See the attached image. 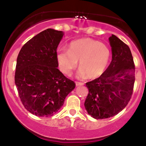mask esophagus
Returning <instances> with one entry per match:
<instances>
[{
    "instance_id": "1",
    "label": "esophagus",
    "mask_w": 146,
    "mask_h": 146,
    "mask_svg": "<svg viewBox=\"0 0 146 146\" xmlns=\"http://www.w3.org/2000/svg\"><path fill=\"white\" fill-rule=\"evenodd\" d=\"M76 86H81V85H83V83L80 82H76Z\"/></svg>"
}]
</instances>
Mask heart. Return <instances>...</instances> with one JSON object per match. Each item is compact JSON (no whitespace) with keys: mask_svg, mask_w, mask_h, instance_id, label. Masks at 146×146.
<instances>
[{"mask_svg":"<svg viewBox=\"0 0 146 146\" xmlns=\"http://www.w3.org/2000/svg\"><path fill=\"white\" fill-rule=\"evenodd\" d=\"M110 48L104 44L89 38L73 41L68 50L61 48L57 53V62L60 70L67 76H70L78 66L79 77L87 75L90 78H95L104 72L110 59Z\"/></svg>","mask_w":146,"mask_h":146,"instance_id":"b5f03b06","label":"heart"}]
</instances>
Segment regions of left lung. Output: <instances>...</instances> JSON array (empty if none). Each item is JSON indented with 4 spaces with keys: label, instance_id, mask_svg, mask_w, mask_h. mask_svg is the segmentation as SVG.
<instances>
[{
    "label": "left lung",
    "instance_id": "obj_1",
    "mask_svg": "<svg viewBox=\"0 0 146 146\" xmlns=\"http://www.w3.org/2000/svg\"><path fill=\"white\" fill-rule=\"evenodd\" d=\"M112 60L98 78L86 82L88 97L85 102L88 114L96 119L117 115L131 98L135 82V66L129 47L115 35L110 38Z\"/></svg>",
    "mask_w": 146,
    "mask_h": 146
}]
</instances>
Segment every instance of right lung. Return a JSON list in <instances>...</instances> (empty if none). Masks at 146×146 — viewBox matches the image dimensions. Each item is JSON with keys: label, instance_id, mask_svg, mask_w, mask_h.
<instances>
[{"label": "right lung", "instance_id": "obj_1", "mask_svg": "<svg viewBox=\"0 0 146 146\" xmlns=\"http://www.w3.org/2000/svg\"><path fill=\"white\" fill-rule=\"evenodd\" d=\"M64 33L47 29L29 40L17 58L15 83L26 110L37 117H51L76 87L58 70L56 49Z\"/></svg>", "mask_w": 146, "mask_h": 146}]
</instances>
